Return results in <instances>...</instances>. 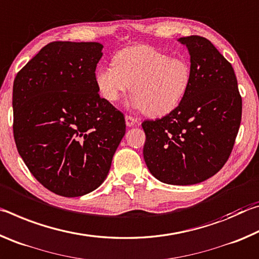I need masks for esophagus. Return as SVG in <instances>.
I'll list each match as a JSON object with an SVG mask.
<instances>
[{
	"instance_id": "obj_1",
	"label": "esophagus",
	"mask_w": 259,
	"mask_h": 259,
	"mask_svg": "<svg viewBox=\"0 0 259 259\" xmlns=\"http://www.w3.org/2000/svg\"><path fill=\"white\" fill-rule=\"evenodd\" d=\"M136 120L134 116H130V115H125V124L126 126H133L136 123Z\"/></svg>"
}]
</instances>
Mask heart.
Returning a JSON list of instances; mask_svg holds the SVG:
<instances>
[{
	"instance_id": "obj_1",
	"label": "heart",
	"mask_w": 259,
	"mask_h": 259,
	"mask_svg": "<svg viewBox=\"0 0 259 259\" xmlns=\"http://www.w3.org/2000/svg\"><path fill=\"white\" fill-rule=\"evenodd\" d=\"M95 82L100 96L109 103L130 88L131 106L160 116L174 111L185 98L191 67L185 59L171 58L152 47H130L117 52L113 64L99 66Z\"/></svg>"
}]
</instances>
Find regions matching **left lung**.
<instances>
[{"label": "left lung", "mask_w": 259, "mask_h": 259, "mask_svg": "<svg viewBox=\"0 0 259 259\" xmlns=\"http://www.w3.org/2000/svg\"><path fill=\"white\" fill-rule=\"evenodd\" d=\"M191 56V85L174 111L142 126L143 154L156 179L193 185L221 170L233 150L242 116V98L232 65L199 35L181 37Z\"/></svg>", "instance_id": "8db88e82"}]
</instances>
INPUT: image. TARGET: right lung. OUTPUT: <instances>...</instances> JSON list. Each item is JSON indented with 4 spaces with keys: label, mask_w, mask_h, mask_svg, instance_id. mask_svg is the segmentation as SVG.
I'll return each instance as SVG.
<instances>
[{
    "label": "right lung",
    "mask_w": 259,
    "mask_h": 259,
    "mask_svg": "<svg viewBox=\"0 0 259 259\" xmlns=\"http://www.w3.org/2000/svg\"><path fill=\"white\" fill-rule=\"evenodd\" d=\"M102 49L98 42H51L14 81L17 150L38 183L66 198L100 186L125 134L123 113L96 87Z\"/></svg>",
    "instance_id": "1"
}]
</instances>
